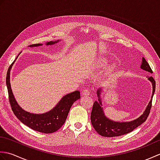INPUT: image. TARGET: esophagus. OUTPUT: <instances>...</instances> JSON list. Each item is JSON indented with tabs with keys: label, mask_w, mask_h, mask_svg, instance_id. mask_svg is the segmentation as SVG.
Instances as JSON below:
<instances>
[{
	"label": "esophagus",
	"mask_w": 160,
	"mask_h": 160,
	"mask_svg": "<svg viewBox=\"0 0 160 160\" xmlns=\"http://www.w3.org/2000/svg\"><path fill=\"white\" fill-rule=\"evenodd\" d=\"M84 96H89L90 94V91L88 90V89H84L82 91V93Z\"/></svg>",
	"instance_id": "esophagus-1"
}]
</instances>
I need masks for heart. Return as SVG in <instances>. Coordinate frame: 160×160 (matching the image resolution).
Masks as SVG:
<instances>
[{
    "label": "heart",
    "instance_id": "1",
    "mask_svg": "<svg viewBox=\"0 0 160 160\" xmlns=\"http://www.w3.org/2000/svg\"><path fill=\"white\" fill-rule=\"evenodd\" d=\"M106 64H107L106 59H100L98 61L97 65H98L99 67H102V66L105 65Z\"/></svg>",
    "mask_w": 160,
    "mask_h": 160
}]
</instances>
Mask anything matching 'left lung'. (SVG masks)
<instances>
[{
    "instance_id": "1",
    "label": "left lung",
    "mask_w": 160,
    "mask_h": 160,
    "mask_svg": "<svg viewBox=\"0 0 160 160\" xmlns=\"http://www.w3.org/2000/svg\"><path fill=\"white\" fill-rule=\"evenodd\" d=\"M140 68L146 71L152 73L151 68L149 66L144 58H142ZM148 80L152 83V93L151 99L146 108L144 113L140 117L129 122H116L108 118L105 115L103 108L102 101L101 100V93L102 91V87L97 90V96L98 100L93 103L92 111L91 113V122L93 128L98 133L104 137H117L127 134L138 127L147 120L148 116L152 104V100L155 91V81L152 77H148Z\"/></svg>"
}]
</instances>
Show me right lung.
Here are the masks:
<instances>
[{
    "mask_svg": "<svg viewBox=\"0 0 160 160\" xmlns=\"http://www.w3.org/2000/svg\"><path fill=\"white\" fill-rule=\"evenodd\" d=\"M59 41H60V40L47 42L45 45H53ZM42 45L43 44L38 43L29 45V47H39L42 46ZM18 56L16 57V60ZM16 60L13 61L12 65L9 68L6 77V84L8 90L9 100L13 113L22 123L28 126V127L33 129V130L43 132V133H52V132L57 131L65 122L70 108L74 103V102L80 98V91H76L74 92L65 95L61 98L58 103L52 110L47 111L46 113L38 114L26 111L22 109L16 102L12 92L11 84H10V71H11L13 64L15 62Z\"/></svg>",
    "mask_w": 160,
    "mask_h": 160,
    "instance_id": "1",
    "label": "right lung"
}]
</instances>
